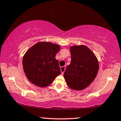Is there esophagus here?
Here are the masks:
<instances>
[{
	"mask_svg": "<svg viewBox=\"0 0 121 121\" xmlns=\"http://www.w3.org/2000/svg\"><path fill=\"white\" fill-rule=\"evenodd\" d=\"M65 69H66V66H62L60 68V70H61V74H64V72H65Z\"/></svg>",
	"mask_w": 121,
	"mask_h": 121,
	"instance_id": "esophagus-1",
	"label": "esophagus"
}]
</instances>
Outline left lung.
<instances>
[{
    "label": "left lung",
    "instance_id": "obj_1",
    "mask_svg": "<svg viewBox=\"0 0 121 121\" xmlns=\"http://www.w3.org/2000/svg\"><path fill=\"white\" fill-rule=\"evenodd\" d=\"M71 63L66 67L64 77L69 88L82 91L94 80L99 70L97 57L85 45H75L70 48Z\"/></svg>",
    "mask_w": 121,
    "mask_h": 121
}]
</instances>
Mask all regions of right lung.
<instances>
[{"label":"right lung","mask_w":121,"mask_h":121,"mask_svg":"<svg viewBox=\"0 0 121 121\" xmlns=\"http://www.w3.org/2000/svg\"><path fill=\"white\" fill-rule=\"evenodd\" d=\"M60 46L50 42L37 43L27 50L23 58V68L28 80L37 86L44 88L53 82L61 74L55 56Z\"/></svg>","instance_id":"add662e5"}]
</instances>
